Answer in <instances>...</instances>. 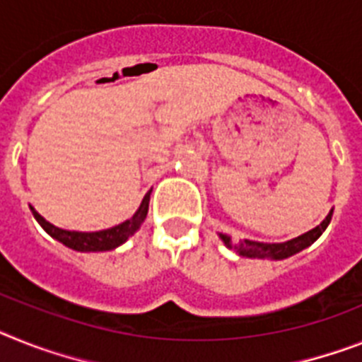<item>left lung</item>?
I'll use <instances>...</instances> for the list:
<instances>
[{"label":"left lung","instance_id":"1","mask_svg":"<svg viewBox=\"0 0 362 362\" xmlns=\"http://www.w3.org/2000/svg\"><path fill=\"white\" fill-rule=\"evenodd\" d=\"M331 215H333V211H329V215H327V217L324 218L317 228H313V230H309L308 233H303V235H300V238H294L291 239V241H285V243H274V245H269V243H257V241H248V239H245V241H241L239 245L232 247V239L228 238V235H223V233H221V239H223L224 245H226L228 248H235V250L239 252V256L259 257V259H285V257L294 256L296 252L308 248L309 245H313V243L317 241L322 233H324L327 224H329Z\"/></svg>","mask_w":362,"mask_h":362}]
</instances>
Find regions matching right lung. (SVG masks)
<instances>
[{
    "label": "right lung",
    "instance_id": "add662e5",
    "mask_svg": "<svg viewBox=\"0 0 362 362\" xmlns=\"http://www.w3.org/2000/svg\"><path fill=\"white\" fill-rule=\"evenodd\" d=\"M148 200H151V191L144 197L138 211H136L129 221H124V223L117 224V226L114 228H108V230H101V232H69V230H62V228H57L51 223H47L35 208H31V211L45 232L49 233L51 238L59 239V241L62 243V245H66V247L78 252H105L114 250V248H117L119 245H123V243L141 226V223H144L145 217H147Z\"/></svg>",
    "mask_w": 362,
    "mask_h": 362
}]
</instances>
